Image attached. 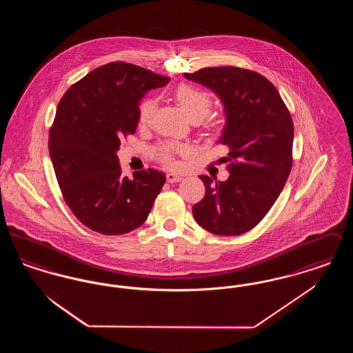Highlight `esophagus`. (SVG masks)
Masks as SVG:
<instances>
[{
    "label": "esophagus",
    "instance_id": "1",
    "mask_svg": "<svg viewBox=\"0 0 353 353\" xmlns=\"http://www.w3.org/2000/svg\"><path fill=\"white\" fill-rule=\"evenodd\" d=\"M181 180H183V177L180 174H177V173H168L167 174V181L168 183H179Z\"/></svg>",
    "mask_w": 353,
    "mask_h": 353
}]
</instances>
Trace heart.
<instances>
[{"label":"heart","mask_w":353,"mask_h":353,"mask_svg":"<svg viewBox=\"0 0 353 353\" xmlns=\"http://www.w3.org/2000/svg\"><path fill=\"white\" fill-rule=\"evenodd\" d=\"M176 98L189 119H203L210 111L212 101H210L209 95L201 91L200 88H196L193 85L181 84L176 90ZM154 105H156V101L153 99H147L141 103V105L139 108V123L141 125L150 123L153 111H154ZM176 150L177 148L173 144H163L157 151V156L163 163L172 165L173 164V152Z\"/></svg>","instance_id":"heart-1"}]
</instances>
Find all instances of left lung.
I'll return each instance as SVG.
<instances>
[{"instance_id": "obj_1", "label": "left lung", "mask_w": 353, "mask_h": 353, "mask_svg": "<svg viewBox=\"0 0 353 353\" xmlns=\"http://www.w3.org/2000/svg\"><path fill=\"white\" fill-rule=\"evenodd\" d=\"M185 78L212 90L222 103L219 144L229 148V179L201 177L206 192L192 209L197 223L217 235L252 230L279 197L292 165L294 124L274 84L245 68H208Z\"/></svg>"}]
</instances>
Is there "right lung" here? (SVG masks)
<instances>
[{
	"label": "right lung",
	"mask_w": 353,
	"mask_h": 353,
	"mask_svg": "<svg viewBox=\"0 0 353 353\" xmlns=\"http://www.w3.org/2000/svg\"><path fill=\"white\" fill-rule=\"evenodd\" d=\"M168 83V77L112 62L72 84L59 101L51 161L65 201L91 230L125 234L148 219L165 174L150 168L123 177L118 151L120 139L136 132L140 101Z\"/></svg>",
	"instance_id": "add662e5"
}]
</instances>
